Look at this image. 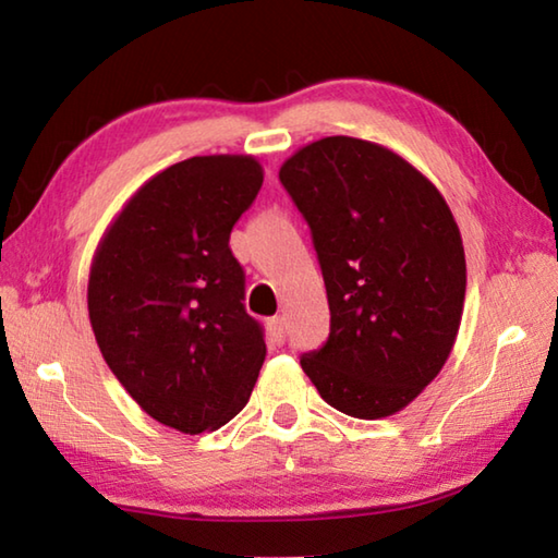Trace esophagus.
<instances>
[{
	"mask_svg": "<svg viewBox=\"0 0 558 558\" xmlns=\"http://www.w3.org/2000/svg\"><path fill=\"white\" fill-rule=\"evenodd\" d=\"M270 339L276 344L286 342V319H282V317H272L270 319Z\"/></svg>",
	"mask_w": 558,
	"mask_h": 558,
	"instance_id": "obj_1",
	"label": "esophagus"
}]
</instances>
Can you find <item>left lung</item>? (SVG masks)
Wrapping results in <instances>:
<instances>
[{"instance_id":"left-lung-1","label":"left lung","mask_w":558,"mask_h":558,"mask_svg":"<svg viewBox=\"0 0 558 558\" xmlns=\"http://www.w3.org/2000/svg\"><path fill=\"white\" fill-rule=\"evenodd\" d=\"M280 182L313 231L329 302V337L302 372L354 418L399 413L448 362L465 305L446 199L393 149L347 135L300 147Z\"/></svg>"}]
</instances>
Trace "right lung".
Wrapping results in <instances>:
<instances>
[{"mask_svg": "<svg viewBox=\"0 0 558 558\" xmlns=\"http://www.w3.org/2000/svg\"><path fill=\"white\" fill-rule=\"evenodd\" d=\"M260 184L251 155L167 167L130 196L90 263L88 315L102 359L140 409L189 436L226 426L266 359L229 248Z\"/></svg>", "mask_w": 558, "mask_h": 558, "instance_id": "1", "label": "right lung"}]
</instances>
